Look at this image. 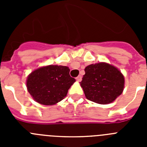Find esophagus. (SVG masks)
Segmentation results:
<instances>
[{
    "label": "esophagus",
    "instance_id": "esophagus-1",
    "mask_svg": "<svg viewBox=\"0 0 147 147\" xmlns=\"http://www.w3.org/2000/svg\"><path fill=\"white\" fill-rule=\"evenodd\" d=\"M82 76H80H80H78L76 78V81H77V82H81L82 81Z\"/></svg>",
    "mask_w": 147,
    "mask_h": 147
}]
</instances>
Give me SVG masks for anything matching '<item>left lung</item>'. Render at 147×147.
Returning <instances> with one entry per match:
<instances>
[{
    "label": "left lung",
    "instance_id": "obj_1",
    "mask_svg": "<svg viewBox=\"0 0 147 147\" xmlns=\"http://www.w3.org/2000/svg\"><path fill=\"white\" fill-rule=\"evenodd\" d=\"M80 85L88 100L100 105L115 101L124 88V76L113 65L107 62L91 64L85 68Z\"/></svg>",
    "mask_w": 147,
    "mask_h": 147
}]
</instances>
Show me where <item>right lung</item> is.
<instances>
[{"instance_id": "obj_1", "label": "right lung", "mask_w": 147, "mask_h": 147, "mask_svg": "<svg viewBox=\"0 0 147 147\" xmlns=\"http://www.w3.org/2000/svg\"><path fill=\"white\" fill-rule=\"evenodd\" d=\"M67 66L49 65L40 67L27 77L26 88L33 99L43 105H54L67 96L76 82Z\"/></svg>"}]
</instances>
